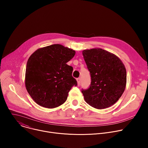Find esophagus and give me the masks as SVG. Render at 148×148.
Instances as JSON below:
<instances>
[{
    "label": "esophagus",
    "instance_id": "esophagus-1",
    "mask_svg": "<svg viewBox=\"0 0 148 148\" xmlns=\"http://www.w3.org/2000/svg\"><path fill=\"white\" fill-rule=\"evenodd\" d=\"M77 84H78V86H79L80 85V84H81V78H77Z\"/></svg>",
    "mask_w": 148,
    "mask_h": 148
}]
</instances>
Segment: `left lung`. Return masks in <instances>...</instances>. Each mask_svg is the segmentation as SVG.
<instances>
[{
	"label": "left lung",
	"instance_id": "8db88e82",
	"mask_svg": "<svg viewBox=\"0 0 148 148\" xmlns=\"http://www.w3.org/2000/svg\"><path fill=\"white\" fill-rule=\"evenodd\" d=\"M82 55L90 73V87L82 90L86 102L97 109L108 108L125 91L126 71L122 61L102 49L84 50Z\"/></svg>",
	"mask_w": 148,
	"mask_h": 148
}]
</instances>
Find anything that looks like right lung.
Here are the masks:
<instances>
[{
    "mask_svg": "<svg viewBox=\"0 0 148 148\" xmlns=\"http://www.w3.org/2000/svg\"><path fill=\"white\" fill-rule=\"evenodd\" d=\"M75 51L61 45L40 48L29 57L25 85L32 99L39 105L54 108L64 103L71 88L77 85L73 68L67 64Z\"/></svg>",
    "mask_w": 148,
    "mask_h": 148,
    "instance_id": "right-lung-1",
    "label": "right lung"
}]
</instances>
